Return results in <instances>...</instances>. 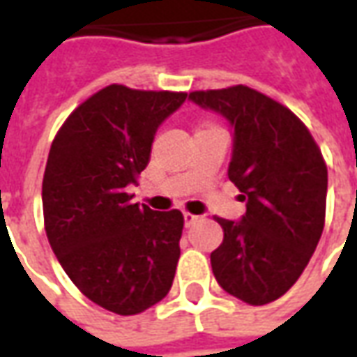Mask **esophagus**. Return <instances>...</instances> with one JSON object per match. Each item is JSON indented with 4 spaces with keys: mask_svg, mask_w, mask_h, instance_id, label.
Here are the masks:
<instances>
[{
    "mask_svg": "<svg viewBox=\"0 0 357 357\" xmlns=\"http://www.w3.org/2000/svg\"><path fill=\"white\" fill-rule=\"evenodd\" d=\"M201 220V216H197V214H191V212H183V222H185V225L189 227V225H193L195 222H199Z\"/></svg>",
    "mask_w": 357,
    "mask_h": 357,
    "instance_id": "esophagus-1",
    "label": "esophagus"
}]
</instances>
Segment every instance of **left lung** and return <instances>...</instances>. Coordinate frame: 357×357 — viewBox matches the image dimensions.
<instances>
[{"instance_id": "1", "label": "left lung", "mask_w": 357, "mask_h": 357, "mask_svg": "<svg viewBox=\"0 0 357 357\" xmlns=\"http://www.w3.org/2000/svg\"><path fill=\"white\" fill-rule=\"evenodd\" d=\"M189 99L231 124L227 176L247 212L218 218L222 245L210 255L225 292L252 306L273 302L296 283L325 224L327 166L312 133L291 110L247 86L193 91Z\"/></svg>"}]
</instances>
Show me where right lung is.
Segmentation results:
<instances>
[{"label": "right lung", "mask_w": 357, "mask_h": 357, "mask_svg": "<svg viewBox=\"0 0 357 357\" xmlns=\"http://www.w3.org/2000/svg\"><path fill=\"white\" fill-rule=\"evenodd\" d=\"M187 93L107 86L66 118L43 174L45 233L66 275L91 302L135 315L168 294L183 216L133 204L130 185L156 130Z\"/></svg>", "instance_id": "add662e5"}]
</instances>
